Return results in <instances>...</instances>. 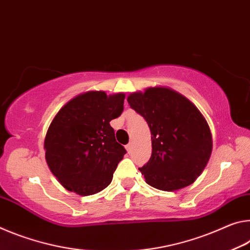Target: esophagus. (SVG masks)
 I'll return each instance as SVG.
<instances>
[{"mask_svg":"<svg viewBox=\"0 0 250 250\" xmlns=\"http://www.w3.org/2000/svg\"><path fill=\"white\" fill-rule=\"evenodd\" d=\"M132 147H133V142H130V143H128L127 146H126V148H127L128 152H130V150H132Z\"/></svg>","mask_w":250,"mask_h":250,"instance_id":"obj_1","label":"esophagus"}]
</instances>
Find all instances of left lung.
Listing matches in <instances>:
<instances>
[{
    "label": "left lung",
    "mask_w": 250,
    "mask_h": 250,
    "mask_svg": "<svg viewBox=\"0 0 250 250\" xmlns=\"http://www.w3.org/2000/svg\"><path fill=\"white\" fill-rule=\"evenodd\" d=\"M127 102L145 118L152 135V156L140 168L146 183L165 191L193 184L205 169L212 150L209 125L199 109L165 86L130 93Z\"/></svg>",
    "instance_id": "1"
}]
</instances>
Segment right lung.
Segmentation results:
<instances>
[{"mask_svg": "<svg viewBox=\"0 0 250 250\" xmlns=\"http://www.w3.org/2000/svg\"><path fill=\"white\" fill-rule=\"evenodd\" d=\"M124 93L79 94L51 122L44 140L45 159L65 189L88 196L107 187L126 150L109 122L124 110Z\"/></svg>", "mask_w": 250, "mask_h": 250, "instance_id": "obj_1", "label": "right lung"}]
</instances>
